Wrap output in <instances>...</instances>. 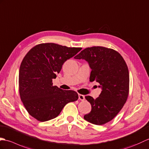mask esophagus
Listing matches in <instances>:
<instances>
[{
  "label": "esophagus",
  "instance_id": "esophagus-1",
  "mask_svg": "<svg viewBox=\"0 0 149 149\" xmlns=\"http://www.w3.org/2000/svg\"><path fill=\"white\" fill-rule=\"evenodd\" d=\"M78 99L81 101H84L85 100V96L84 95H81V94H79L78 95Z\"/></svg>",
  "mask_w": 149,
  "mask_h": 149
}]
</instances>
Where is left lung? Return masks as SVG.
<instances>
[{"label": "left lung", "instance_id": "obj_1", "mask_svg": "<svg viewBox=\"0 0 149 149\" xmlns=\"http://www.w3.org/2000/svg\"><path fill=\"white\" fill-rule=\"evenodd\" d=\"M74 58L88 62L92 69L90 81H97L102 88L96 99L85 96L92 110L84 119L95 125L107 123L121 110L128 97L130 75L124 59L117 51L102 47L85 48Z\"/></svg>", "mask_w": 149, "mask_h": 149}]
</instances>
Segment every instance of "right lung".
<instances>
[{
  "label": "right lung",
  "instance_id": "obj_1",
  "mask_svg": "<svg viewBox=\"0 0 149 149\" xmlns=\"http://www.w3.org/2000/svg\"><path fill=\"white\" fill-rule=\"evenodd\" d=\"M81 49L50 42L36 45L26 54L19 68V92L32 117L40 122L53 119L66 104L78 100L77 92L54 86L52 80L64 62Z\"/></svg>",
  "mask_w": 149,
  "mask_h": 149
}]
</instances>
